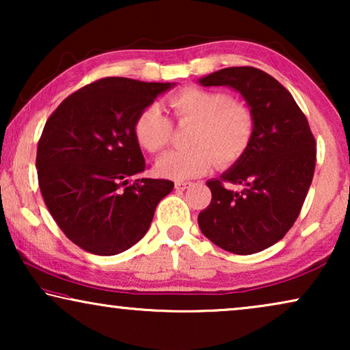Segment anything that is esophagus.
I'll list each match as a JSON object with an SVG mask.
<instances>
[{
	"mask_svg": "<svg viewBox=\"0 0 350 350\" xmlns=\"http://www.w3.org/2000/svg\"><path fill=\"white\" fill-rule=\"evenodd\" d=\"M189 186H191L189 181H176V183H175L176 189H188Z\"/></svg>",
	"mask_w": 350,
	"mask_h": 350,
	"instance_id": "obj_1",
	"label": "esophagus"
}]
</instances>
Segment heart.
Here are the masks:
<instances>
[{"instance_id": "b5f03b06", "label": "heart", "mask_w": 350, "mask_h": 350, "mask_svg": "<svg viewBox=\"0 0 350 350\" xmlns=\"http://www.w3.org/2000/svg\"><path fill=\"white\" fill-rule=\"evenodd\" d=\"M176 121L194 122L189 135L193 148L169 151L156 162L157 174L170 180H189L212 169L236 162L250 145L255 121L250 109L231 102L226 94L200 88H186L170 98ZM138 145L159 152L169 145L172 124L157 105L142 109L133 124Z\"/></svg>"}]
</instances>
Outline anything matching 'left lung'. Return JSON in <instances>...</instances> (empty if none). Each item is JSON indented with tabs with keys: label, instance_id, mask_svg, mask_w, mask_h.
Listing matches in <instances>:
<instances>
[{
	"label": "left lung",
	"instance_id": "left-lung-1",
	"mask_svg": "<svg viewBox=\"0 0 350 350\" xmlns=\"http://www.w3.org/2000/svg\"><path fill=\"white\" fill-rule=\"evenodd\" d=\"M198 83L234 89L255 121L247 151L219 180L207 181L212 202L198 217L200 231L215 245L252 255L279 242L298 218L314 176V135L291 94L265 71L231 66ZM224 183L243 189L228 190Z\"/></svg>",
	"mask_w": 350,
	"mask_h": 350
}]
</instances>
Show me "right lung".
<instances>
[{"label": "right lung", "instance_id": "1", "mask_svg": "<svg viewBox=\"0 0 350 350\" xmlns=\"http://www.w3.org/2000/svg\"><path fill=\"white\" fill-rule=\"evenodd\" d=\"M175 83L103 78L71 94L47 119L38 143L42 199L71 242L111 256L145 236L174 181L131 176L146 169L133 124Z\"/></svg>", "mask_w": 350, "mask_h": 350}]
</instances>
